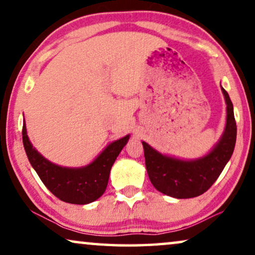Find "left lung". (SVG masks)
Returning <instances> with one entry per match:
<instances>
[{
    "instance_id": "8db88e82",
    "label": "left lung",
    "mask_w": 255,
    "mask_h": 255,
    "mask_svg": "<svg viewBox=\"0 0 255 255\" xmlns=\"http://www.w3.org/2000/svg\"><path fill=\"white\" fill-rule=\"evenodd\" d=\"M227 102L226 128L219 142L205 156L197 160H179L158 153L142 141L145 163L150 183L161 193L177 199H189L205 193L219 178L234 153L237 136L234 106L222 87Z\"/></svg>"
}]
</instances>
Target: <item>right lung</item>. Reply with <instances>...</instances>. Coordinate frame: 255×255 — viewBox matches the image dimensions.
<instances>
[{
  "mask_svg": "<svg viewBox=\"0 0 255 255\" xmlns=\"http://www.w3.org/2000/svg\"><path fill=\"white\" fill-rule=\"evenodd\" d=\"M21 133L29 163L42 183L60 200L75 205L90 204L105 193L110 169L130 138V134H128L109 143L92 163L85 167L66 168L51 163L32 146L27 136L25 121Z\"/></svg>",
  "mask_w": 255,
  "mask_h": 255,
  "instance_id": "obj_1",
  "label": "right lung"
}]
</instances>
